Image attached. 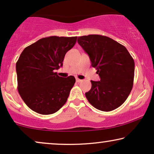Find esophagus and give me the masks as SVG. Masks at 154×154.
Here are the masks:
<instances>
[{
    "label": "esophagus",
    "mask_w": 154,
    "mask_h": 154,
    "mask_svg": "<svg viewBox=\"0 0 154 154\" xmlns=\"http://www.w3.org/2000/svg\"><path fill=\"white\" fill-rule=\"evenodd\" d=\"M75 80H76V82H77V83H80V82L83 81V80H81V79H78V78H76V79H75Z\"/></svg>",
    "instance_id": "1"
}]
</instances>
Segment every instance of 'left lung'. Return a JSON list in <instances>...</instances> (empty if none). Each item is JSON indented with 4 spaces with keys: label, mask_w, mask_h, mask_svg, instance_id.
<instances>
[{
    "label": "left lung",
    "mask_w": 154,
    "mask_h": 154,
    "mask_svg": "<svg viewBox=\"0 0 154 154\" xmlns=\"http://www.w3.org/2000/svg\"><path fill=\"white\" fill-rule=\"evenodd\" d=\"M78 43L100 77V81H91V89L85 92L88 102L103 111L121 106L133 86L134 62L129 52L125 46L104 35L80 36Z\"/></svg>",
    "instance_id": "left-lung-1"
}]
</instances>
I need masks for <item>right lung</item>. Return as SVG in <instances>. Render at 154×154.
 Masks as SVG:
<instances>
[{
    "mask_svg": "<svg viewBox=\"0 0 154 154\" xmlns=\"http://www.w3.org/2000/svg\"><path fill=\"white\" fill-rule=\"evenodd\" d=\"M77 37L50 36L24 48L16 63L17 90L27 106L40 114H52L64 106L75 79L59 76L65 54Z\"/></svg>",
    "mask_w": 154,
    "mask_h": 154,
    "instance_id": "add662e5",
    "label": "right lung"
}]
</instances>
